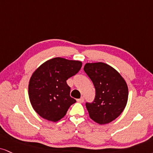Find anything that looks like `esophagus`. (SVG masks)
<instances>
[{"mask_svg": "<svg viewBox=\"0 0 153 153\" xmlns=\"http://www.w3.org/2000/svg\"><path fill=\"white\" fill-rule=\"evenodd\" d=\"M76 101H77V102H79V103H83L84 101V97H81L80 99H77Z\"/></svg>", "mask_w": 153, "mask_h": 153, "instance_id": "1", "label": "esophagus"}]
</instances>
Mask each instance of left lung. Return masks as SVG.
I'll return each instance as SVG.
<instances>
[{
    "label": "left lung",
    "instance_id": "1",
    "mask_svg": "<svg viewBox=\"0 0 153 153\" xmlns=\"http://www.w3.org/2000/svg\"><path fill=\"white\" fill-rule=\"evenodd\" d=\"M84 70L96 89L92 103H86L89 117L97 123H109L121 114L128 98V88L121 75L103 62L86 63Z\"/></svg>",
    "mask_w": 153,
    "mask_h": 153
}]
</instances>
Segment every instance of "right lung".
Returning <instances> with one entry per match:
<instances>
[{"instance_id":"1","label":"right lung","mask_w":153,"mask_h":153,"mask_svg":"<svg viewBox=\"0 0 153 153\" xmlns=\"http://www.w3.org/2000/svg\"><path fill=\"white\" fill-rule=\"evenodd\" d=\"M80 61L56 57L41 65L32 74L28 86L31 105L42 118L56 122L76 102L70 97L67 80L79 72Z\"/></svg>"}]
</instances>
